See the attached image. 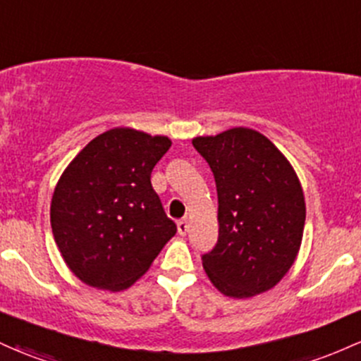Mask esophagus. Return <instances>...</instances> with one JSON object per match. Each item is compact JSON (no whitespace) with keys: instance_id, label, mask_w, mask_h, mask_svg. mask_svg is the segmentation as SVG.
Masks as SVG:
<instances>
[{"instance_id":"obj_1","label":"esophagus","mask_w":361,"mask_h":361,"mask_svg":"<svg viewBox=\"0 0 361 361\" xmlns=\"http://www.w3.org/2000/svg\"><path fill=\"white\" fill-rule=\"evenodd\" d=\"M178 233H180L181 236L187 235V233H188V221L187 219L178 221Z\"/></svg>"}]
</instances>
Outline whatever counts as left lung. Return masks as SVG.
Wrapping results in <instances>:
<instances>
[{
	"label": "left lung",
	"mask_w": 361,
	"mask_h": 361,
	"mask_svg": "<svg viewBox=\"0 0 361 361\" xmlns=\"http://www.w3.org/2000/svg\"><path fill=\"white\" fill-rule=\"evenodd\" d=\"M192 144L217 187L219 238L202 257L205 274L229 298L272 290L302 247L307 207L298 174L267 137L245 126Z\"/></svg>",
	"instance_id": "left-lung-1"
}]
</instances>
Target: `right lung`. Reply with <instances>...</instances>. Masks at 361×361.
I'll use <instances>...</instances> for the list:
<instances>
[{"mask_svg":"<svg viewBox=\"0 0 361 361\" xmlns=\"http://www.w3.org/2000/svg\"><path fill=\"white\" fill-rule=\"evenodd\" d=\"M169 147L166 135L116 126L92 138L59 176L51 228L65 264L87 286L128 290L176 235L150 185Z\"/></svg>","mask_w":361,"mask_h":361,"instance_id":"add662e5","label":"right lung"}]
</instances>
